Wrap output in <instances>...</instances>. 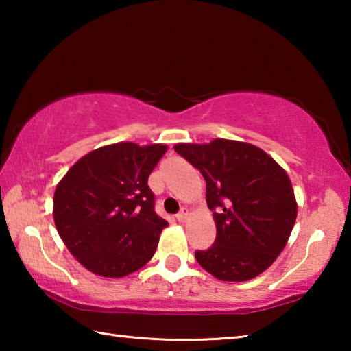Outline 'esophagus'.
Returning <instances> with one entry per match:
<instances>
[{"instance_id":"obj_1","label":"esophagus","mask_w":351,"mask_h":351,"mask_svg":"<svg viewBox=\"0 0 351 351\" xmlns=\"http://www.w3.org/2000/svg\"><path fill=\"white\" fill-rule=\"evenodd\" d=\"M189 217H190V210L187 209V207H182L181 212L176 215V219H178V221H180V223H184V221H187Z\"/></svg>"}]
</instances>
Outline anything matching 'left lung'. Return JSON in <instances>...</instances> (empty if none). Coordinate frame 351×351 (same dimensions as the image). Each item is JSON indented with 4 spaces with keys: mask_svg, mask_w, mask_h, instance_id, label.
Segmentation results:
<instances>
[{
    "mask_svg": "<svg viewBox=\"0 0 351 351\" xmlns=\"http://www.w3.org/2000/svg\"><path fill=\"white\" fill-rule=\"evenodd\" d=\"M175 150L206 180L215 243L197 251L198 263L223 282H246L274 263L297 218L293 184L268 153L252 144L213 139Z\"/></svg>",
    "mask_w": 351,
    "mask_h": 351,
    "instance_id": "8db88e82",
    "label": "left lung"
}]
</instances>
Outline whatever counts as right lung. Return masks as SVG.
<instances>
[{
    "instance_id": "right-lung-1",
    "label": "right lung",
    "mask_w": 351,
    "mask_h": 351,
    "mask_svg": "<svg viewBox=\"0 0 351 351\" xmlns=\"http://www.w3.org/2000/svg\"><path fill=\"white\" fill-rule=\"evenodd\" d=\"M165 152L164 144L104 145L82 156L57 184V232L93 274L125 277L156 252L169 223L154 213L147 181Z\"/></svg>"
}]
</instances>
